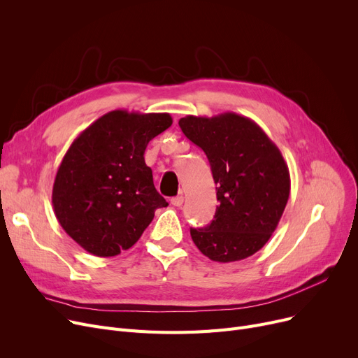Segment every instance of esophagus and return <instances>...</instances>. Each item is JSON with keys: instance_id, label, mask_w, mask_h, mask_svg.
I'll use <instances>...</instances> for the list:
<instances>
[{"instance_id": "1", "label": "esophagus", "mask_w": 358, "mask_h": 358, "mask_svg": "<svg viewBox=\"0 0 358 358\" xmlns=\"http://www.w3.org/2000/svg\"><path fill=\"white\" fill-rule=\"evenodd\" d=\"M182 203H184V197L182 196H177V197L171 199V204L176 206V208H180V206H182Z\"/></svg>"}]
</instances>
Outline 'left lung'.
<instances>
[{"label": "left lung", "mask_w": 358, "mask_h": 358, "mask_svg": "<svg viewBox=\"0 0 358 358\" xmlns=\"http://www.w3.org/2000/svg\"><path fill=\"white\" fill-rule=\"evenodd\" d=\"M178 124L204 150L217 185L215 219L190 229L193 242L212 261L251 257L268 242L289 200L290 173L283 155L254 120L232 111L185 116Z\"/></svg>", "instance_id": "obj_1"}]
</instances>
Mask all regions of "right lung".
<instances>
[{
    "mask_svg": "<svg viewBox=\"0 0 358 358\" xmlns=\"http://www.w3.org/2000/svg\"><path fill=\"white\" fill-rule=\"evenodd\" d=\"M173 124L168 113L113 110L77 136L56 173L52 204L64 231L96 257L135 245L168 203L157 192L145 149Z\"/></svg>",
    "mask_w": 358,
    "mask_h": 358,
    "instance_id": "obj_1",
    "label": "right lung"
}]
</instances>
